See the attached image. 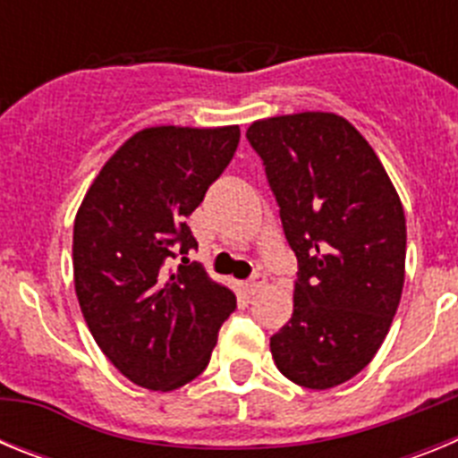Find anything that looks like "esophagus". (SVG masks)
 Listing matches in <instances>:
<instances>
[{
	"instance_id": "1",
	"label": "esophagus",
	"mask_w": 458,
	"mask_h": 458,
	"mask_svg": "<svg viewBox=\"0 0 458 458\" xmlns=\"http://www.w3.org/2000/svg\"><path fill=\"white\" fill-rule=\"evenodd\" d=\"M266 282H268V277H266L264 273H254L252 277L248 279V284H245V286H248V291H250V293H257V291H261V289H264V286H266Z\"/></svg>"
}]
</instances>
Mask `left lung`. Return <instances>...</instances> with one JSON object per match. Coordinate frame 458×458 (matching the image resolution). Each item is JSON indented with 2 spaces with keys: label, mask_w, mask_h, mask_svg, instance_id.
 Returning <instances> with one entry per match:
<instances>
[{
  "label": "left lung",
  "mask_w": 458,
  "mask_h": 458,
  "mask_svg": "<svg viewBox=\"0 0 458 458\" xmlns=\"http://www.w3.org/2000/svg\"><path fill=\"white\" fill-rule=\"evenodd\" d=\"M298 259L293 314L275 365L310 390L342 386L380 349L402 301L406 217L369 141L330 112L248 128Z\"/></svg>",
  "instance_id": "8db88e82"
}]
</instances>
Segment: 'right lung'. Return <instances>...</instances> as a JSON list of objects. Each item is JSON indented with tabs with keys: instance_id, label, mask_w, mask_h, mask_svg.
<instances>
[{
	"instance_id": "obj_1",
	"label": "right lung",
	"mask_w": 458,
	"mask_h": 458,
	"mask_svg": "<svg viewBox=\"0 0 458 458\" xmlns=\"http://www.w3.org/2000/svg\"><path fill=\"white\" fill-rule=\"evenodd\" d=\"M238 141V125L140 131L105 163L75 217L72 270L84 321L109 362L147 390L197 378L236 310L233 291L188 259L197 241L185 217Z\"/></svg>"
}]
</instances>
